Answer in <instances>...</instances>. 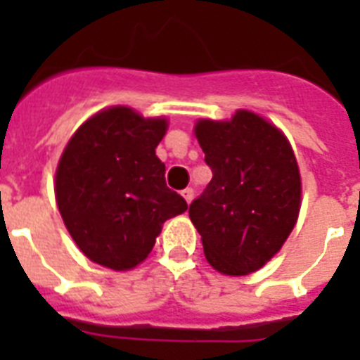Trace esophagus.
Wrapping results in <instances>:
<instances>
[{"instance_id":"obj_1","label":"esophagus","mask_w":360,"mask_h":360,"mask_svg":"<svg viewBox=\"0 0 360 360\" xmlns=\"http://www.w3.org/2000/svg\"><path fill=\"white\" fill-rule=\"evenodd\" d=\"M181 194H183V198L186 200V203H191L192 198H194V188H191V186H188V188H185V191L181 192Z\"/></svg>"}]
</instances>
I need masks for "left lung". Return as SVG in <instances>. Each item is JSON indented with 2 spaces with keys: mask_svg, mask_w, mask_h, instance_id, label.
I'll return each mask as SVG.
<instances>
[{
  "mask_svg": "<svg viewBox=\"0 0 360 360\" xmlns=\"http://www.w3.org/2000/svg\"><path fill=\"white\" fill-rule=\"evenodd\" d=\"M196 138L213 172L188 214L219 273H254L282 248L301 203L295 155L276 127L240 110L231 121L203 120Z\"/></svg>",
  "mask_w": 360,
  "mask_h": 360,
  "instance_id": "left-lung-1",
  "label": "left lung"
}]
</instances>
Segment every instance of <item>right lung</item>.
<instances>
[{
    "label": "right lung",
    "instance_id": "1",
    "mask_svg": "<svg viewBox=\"0 0 360 360\" xmlns=\"http://www.w3.org/2000/svg\"><path fill=\"white\" fill-rule=\"evenodd\" d=\"M164 134V120L115 106L86 121L65 147L56 200L70 237L91 262L114 271L136 267L164 222L188 207L166 186V166L155 155Z\"/></svg>",
    "mask_w": 360,
    "mask_h": 360
}]
</instances>
